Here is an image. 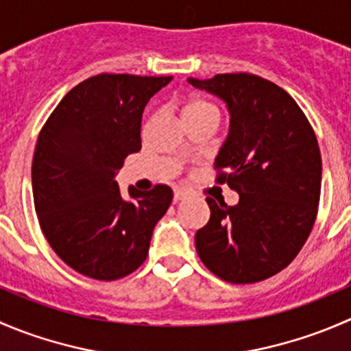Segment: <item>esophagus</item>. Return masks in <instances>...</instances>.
Listing matches in <instances>:
<instances>
[{
    "label": "esophagus",
    "mask_w": 351,
    "mask_h": 351,
    "mask_svg": "<svg viewBox=\"0 0 351 351\" xmlns=\"http://www.w3.org/2000/svg\"><path fill=\"white\" fill-rule=\"evenodd\" d=\"M186 195H189V192L183 189H175V202H180L183 200V198H186Z\"/></svg>",
    "instance_id": "1"
}]
</instances>
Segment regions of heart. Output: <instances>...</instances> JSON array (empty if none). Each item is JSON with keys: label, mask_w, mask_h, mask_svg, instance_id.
<instances>
[{"label": "heart", "mask_w": 351, "mask_h": 351, "mask_svg": "<svg viewBox=\"0 0 351 351\" xmlns=\"http://www.w3.org/2000/svg\"><path fill=\"white\" fill-rule=\"evenodd\" d=\"M204 115H217V108L210 101L204 100V98H190L186 101L185 108H183V119L189 120Z\"/></svg>", "instance_id": "obj_1"}]
</instances>
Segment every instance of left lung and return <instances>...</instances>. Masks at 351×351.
Wrapping results in <instances>:
<instances>
[{
	"mask_svg": "<svg viewBox=\"0 0 351 351\" xmlns=\"http://www.w3.org/2000/svg\"><path fill=\"white\" fill-rule=\"evenodd\" d=\"M231 112L215 182L239 193L238 205L207 197L210 219L195 234L202 263L229 284L277 275L302 250L316 222L321 153L316 134L292 97L250 73L193 80Z\"/></svg>",
	"mask_w": 351,
	"mask_h": 351,
	"instance_id": "1",
	"label": "left lung"
}]
</instances>
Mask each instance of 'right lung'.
Returning a JSON list of instances; mask_svg holds the SVG:
<instances>
[{"label":"right lung","instance_id":"right-lung-1","mask_svg":"<svg viewBox=\"0 0 351 351\" xmlns=\"http://www.w3.org/2000/svg\"><path fill=\"white\" fill-rule=\"evenodd\" d=\"M173 76L101 73L81 81L45 120L32 161L38 224L59 258L84 277L112 282L144 263L168 185L120 195L115 173L141 151L149 98Z\"/></svg>","mask_w":351,"mask_h":351}]
</instances>
